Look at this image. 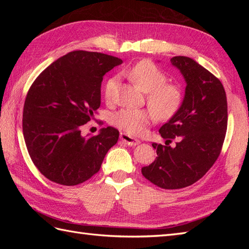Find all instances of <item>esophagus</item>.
Instances as JSON below:
<instances>
[{"label":"esophagus","instance_id":"1","mask_svg":"<svg viewBox=\"0 0 249 249\" xmlns=\"http://www.w3.org/2000/svg\"><path fill=\"white\" fill-rule=\"evenodd\" d=\"M120 139L123 142H125L126 144L130 145V146H134V145H137L140 143V141L138 139H135V138H133V137H130L129 135L125 134V133L120 134Z\"/></svg>","mask_w":249,"mask_h":249}]
</instances>
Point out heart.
<instances>
[{
	"mask_svg": "<svg viewBox=\"0 0 249 249\" xmlns=\"http://www.w3.org/2000/svg\"><path fill=\"white\" fill-rule=\"evenodd\" d=\"M128 77L142 91L146 92L147 109H121L111 118V123L130 135H139L146 125L156 119L167 121L173 118L182 107L184 94L177 83L167 82L168 77L154 63L142 60L126 71ZM118 82V77H111L106 82L104 95L111 99Z\"/></svg>",
	"mask_w": 249,
	"mask_h": 249,
	"instance_id": "obj_1",
	"label": "heart"
}]
</instances>
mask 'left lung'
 I'll return each mask as SVG.
<instances>
[{"mask_svg": "<svg viewBox=\"0 0 249 249\" xmlns=\"http://www.w3.org/2000/svg\"><path fill=\"white\" fill-rule=\"evenodd\" d=\"M171 64L186 81L182 107L163 124L166 145L153 143L157 157L141 169L142 176L163 189L193 185L217 160L226 137L228 106L223 84L213 73L187 56H173ZM177 140L176 146L168 145Z\"/></svg>", "mask_w": 249, "mask_h": 249, "instance_id": "8db88e82", "label": "left lung"}]
</instances>
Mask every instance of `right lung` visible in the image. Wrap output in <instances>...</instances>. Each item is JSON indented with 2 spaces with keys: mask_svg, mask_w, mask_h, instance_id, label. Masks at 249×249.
Masks as SVG:
<instances>
[{
  "mask_svg": "<svg viewBox=\"0 0 249 249\" xmlns=\"http://www.w3.org/2000/svg\"><path fill=\"white\" fill-rule=\"evenodd\" d=\"M123 61L112 55L77 50L52 63L26 95L22 129L36 168L50 181L75 186L91 178L119 139L113 127L96 136L81 128L100 106L106 72Z\"/></svg>",
  "mask_w": 249,
  "mask_h": 249,
  "instance_id": "add662e5",
  "label": "right lung"
}]
</instances>
